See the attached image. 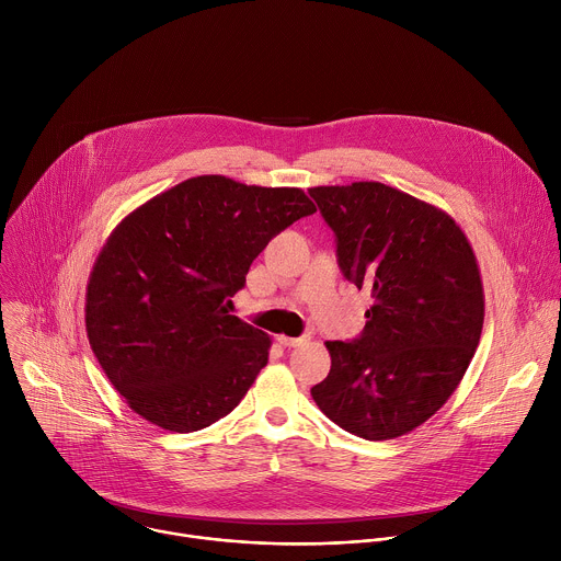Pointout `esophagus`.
I'll return each mask as SVG.
<instances>
[{
  "label": "esophagus",
  "mask_w": 561,
  "mask_h": 561,
  "mask_svg": "<svg viewBox=\"0 0 561 561\" xmlns=\"http://www.w3.org/2000/svg\"><path fill=\"white\" fill-rule=\"evenodd\" d=\"M306 340L304 337H286V335H277V344L284 346V348H295L299 344H304Z\"/></svg>",
  "instance_id": "1"
}]
</instances>
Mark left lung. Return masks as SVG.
<instances>
[{
    "instance_id": "obj_1",
    "label": "left lung",
    "mask_w": 561,
    "mask_h": 561,
    "mask_svg": "<svg viewBox=\"0 0 561 561\" xmlns=\"http://www.w3.org/2000/svg\"><path fill=\"white\" fill-rule=\"evenodd\" d=\"M308 193L337 237L344 277L373 297L357 340L327 342L331 373L310 394L357 437L407 435L446 404L482 337L474 253L448 213L386 184Z\"/></svg>"
}]
</instances>
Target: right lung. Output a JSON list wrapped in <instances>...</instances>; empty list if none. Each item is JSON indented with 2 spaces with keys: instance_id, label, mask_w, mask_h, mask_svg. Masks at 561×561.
Listing matches in <instances>:
<instances>
[{
  "instance_id": "add662e5",
  "label": "right lung",
  "mask_w": 561,
  "mask_h": 561,
  "mask_svg": "<svg viewBox=\"0 0 561 561\" xmlns=\"http://www.w3.org/2000/svg\"><path fill=\"white\" fill-rule=\"evenodd\" d=\"M314 210L301 188L202 175L115 226L89 277L87 333L139 417L193 433L242 402L271 337L228 314L230 297L271 239Z\"/></svg>"
}]
</instances>
